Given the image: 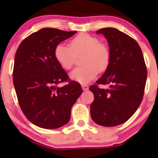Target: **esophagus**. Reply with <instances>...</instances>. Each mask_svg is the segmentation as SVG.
<instances>
[{
	"label": "esophagus",
	"instance_id": "1",
	"mask_svg": "<svg viewBox=\"0 0 158 158\" xmlns=\"http://www.w3.org/2000/svg\"><path fill=\"white\" fill-rule=\"evenodd\" d=\"M81 88L84 90H86L88 89V86L86 84H81Z\"/></svg>",
	"mask_w": 158,
	"mask_h": 158
}]
</instances>
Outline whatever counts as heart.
<instances>
[{
  "mask_svg": "<svg viewBox=\"0 0 158 158\" xmlns=\"http://www.w3.org/2000/svg\"><path fill=\"white\" fill-rule=\"evenodd\" d=\"M70 47L64 44L56 45L54 56L57 62L65 70H70L77 61V56L84 55L82 66L75 68L70 78L85 84L97 77L98 72H104L109 66L110 51L108 46L100 42L96 36L80 33L70 41Z\"/></svg>",
  "mask_w": 158,
  "mask_h": 158,
  "instance_id": "b5f03b06",
  "label": "heart"
}]
</instances>
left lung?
I'll list each match as a JSON object with an SVG mask.
<instances>
[{"label": "left lung", "mask_w": 158, "mask_h": 158, "mask_svg": "<svg viewBox=\"0 0 158 158\" xmlns=\"http://www.w3.org/2000/svg\"><path fill=\"white\" fill-rule=\"evenodd\" d=\"M97 33L108 40L110 61L102 77L89 90L94 95L90 116L98 125L111 127L126 123L143 100L147 70L138 43L115 28H102ZM98 84H109L108 89Z\"/></svg>", "instance_id": "left-lung-1"}]
</instances>
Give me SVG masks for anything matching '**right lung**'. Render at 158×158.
I'll return each mask as SVG.
<instances>
[{"instance_id":"obj_1","label":"right lung","mask_w":158,"mask_h":158,"mask_svg":"<svg viewBox=\"0 0 158 158\" xmlns=\"http://www.w3.org/2000/svg\"><path fill=\"white\" fill-rule=\"evenodd\" d=\"M76 32L43 28L23 39L16 51L12 75L19 104L28 120L41 128L67 124L72 106L82 93L80 84L69 79L54 56L56 45Z\"/></svg>"}]
</instances>
